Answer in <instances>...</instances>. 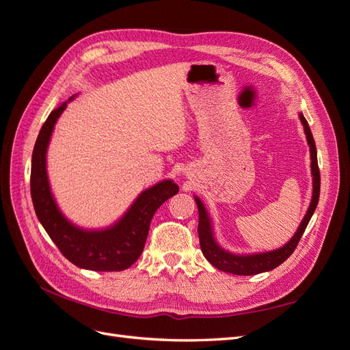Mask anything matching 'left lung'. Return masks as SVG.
<instances>
[{"label":"left lung","mask_w":350,"mask_h":350,"mask_svg":"<svg viewBox=\"0 0 350 350\" xmlns=\"http://www.w3.org/2000/svg\"><path fill=\"white\" fill-rule=\"evenodd\" d=\"M301 122L304 125V130L306 134V140H308L310 144V150H311V169H312V179H314V191H312V200L308 211L301 221V225L296 230V234L293 238L283 245L279 250L269 251V252H261V254H252V256H237V254H230L225 251L224 248H220L215 238H213V232H211V225H210V219L207 216V211L201 203L200 198L196 197V203L198 207V238H200V247L201 251H203L204 257L207 261L215 266L216 269L232 273V274H239V276H251V274H258L262 271H270L273 269L279 267L280 264L288 260L292 252L295 251L296 245H298L299 239L302 238L304 232L308 221L311 220V216L314 215L315 207L319 204V198H320V169H319V162H317V149H315V142L312 133L310 130V125L304 118V115L299 113Z\"/></svg>","instance_id":"8db88e82"}]
</instances>
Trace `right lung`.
I'll list each match as a JSON object with an SVG mask.
<instances>
[{"label": "right lung", "instance_id": "add662e5", "mask_svg": "<svg viewBox=\"0 0 350 350\" xmlns=\"http://www.w3.org/2000/svg\"><path fill=\"white\" fill-rule=\"evenodd\" d=\"M72 99V98H71ZM70 99V100H71ZM61 103L42 125L31 154L30 194L36 216L62 256L74 266L94 271H121L142 256L156 210L178 193L172 181H162L146 189L134 201L118 224L103 230H83L61 215L52 198L46 176V149L58 116L66 109Z\"/></svg>", "mask_w": 350, "mask_h": 350}]
</instances>
